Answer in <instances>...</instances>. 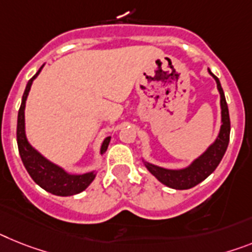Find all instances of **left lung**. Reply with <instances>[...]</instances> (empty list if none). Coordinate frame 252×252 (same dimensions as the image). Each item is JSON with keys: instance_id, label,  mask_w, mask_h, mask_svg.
<instances>
[{"instance_id": "8db88e82", "label": "left lung", "mask_w": 252, "mask_h": 252, "mask_svg": "<svg viewBox=\"0 0 252 252\" xmlns=\"http://www.w3.org/2000/svg\"><path fill=\"white\" fill-rule=\"evenodd\" d=\"M209 73L217 80L218 90L220 94L221 126L217 141L186 169L169 170V169L160 168V166H155L152 164H146V168L149 169L150 173L155 175L162 185L174 188V189H188V188L194 187L198 183H201L204 179L208 178L209 175L217 169L219 162L221 161L224 154L227 151L228 143H229L230 119L227 101H225V96H224L223 88H221L219 79L210 70H209Z\"/></svg>"}]
</instances>
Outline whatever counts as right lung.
<instances>
[{"label": "right lung", "mask_w": 252, "mask_h": 252, "mask_svg": "<svg viewBox=\"0 0 252 252\" xmlns=\"http://www.w3.org/2000/svg\"><path fill=\"white\" fill-rule=\"evenodd\" d=\"M43 67V66H42ZM42 67L35 73L34 77L29 79L28 84L25 87L24 94H23L22 105L19 109L18 114V126H16V139H18V149L22 161L24 164L27 172L32 177V179L37 183L39 187L46 189L47 192L56 196H71V194H77L79 192L84 191L91 182L94 179V173H87L82 175H71L64 172L63 169L59 168L52 162L43 158L41 154H38L27 141L24 129V109H25V101L28 97L29 90L35 79L38 74L41 73ZM110 142V137H107L103 141L101 146V154L107 150V146Z\"/></svg>", "instance_id": "1"}]
</instances>
